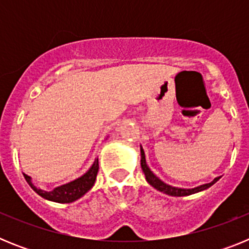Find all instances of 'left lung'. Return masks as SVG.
Wrapping results in <instances>:
<instances>
[{"instance_id":"obj_1","label":"left lung","mask_w":249,"mask_h":249,"mask_svg":"<svg viewBox=\"0 0 249 249\" xmlns=\"http://www.w3.org/2000/svg\"><path fill=\"white\" fill-rule=\"evenodd\" d=\"M141 167H142V171H143L144 176H146V179L149 184H151L153 188H156L157 191L160 192H163L168 196H175V197H183V196H190L193 195V193H197V192H201V191L207 190L208 187H211L212 184H214L215 182L218 181L219 177L214 178L211 183H206V184H202V186L198 187H195V188H178V187H172L169 186V184L164 183L163 181H160V178L157 177L156 175H153L149 167L147 166V162H146V157H144V152L141 147Z\"/></svg>"}]
</instances>
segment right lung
I'll return each instance as SVG.
<instances>
[{
  "label": "right lung",
  "instance_id": "1",
  "mask_svg": "<svg viewBox=\"0 0 249 249\" xmlns=\"http://www.w3.org/2000/svg\"><path fill=\"white\" fill-rule=\"evenodd\" d=\"M98 158H96L92 164L91 168L87 171L83 176H81L80 178H77L74 181L70 182V183L62 184V186L56 187L53 191H43L41 188H37L35 187V184L31 182L30 176L25 175V179L27 181V183L30 184L31 188L35 191L38 196H41L42 198L48 199V201L57 202V203H71V202L77 201L78 198H81L83 195L89 192L93 187L94 181H96V177H97L98 172Z\"/></svg>",
  "mask_w": 249,
  "mask_h": 249
}]
</instances>
